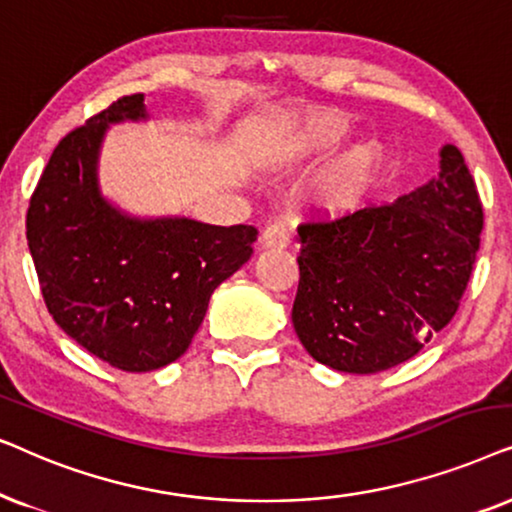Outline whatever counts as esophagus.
I'll return each instance as SVG.
<instances>
[{
	"label": "esophagus",
	"mask_w": 512,
	"mask_h": 512,
	"mask_svg": "<svg viewBox=\"0 0 512 512\" xmlns=\"http://www.w3.org/2000/svg\"><path fill=\"white\" fill-rule=\"evenodd\" d=\"M260 241L264 248H285L290 241V231L283 222H271L269 227H264Z\"/></svg>",
	"instance_id": "esophagus-1"
}]
</instances>
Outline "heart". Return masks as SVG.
Listing matches in <instances>:
<instances>
[{
	"label": "heart",
	"mask_w": 512,
	"mask_h": 512,
	"mask_svg": "<svg viewBox=\"0 0 512 512\" xmlns=\"http://www.w3.org/2000/svg\"><path fill=\"white\" fill-rule=\"evenodd\" d=\"M349 133V119L342 114H320L306 128L304 147L325 149ZM381 166V145L374 140H360L351 145L330 168L320 175L318 194L330 206H351L360 201L374 182Z\"/></svg>",
	"instance_id": "heart-1"
}]
</instances>
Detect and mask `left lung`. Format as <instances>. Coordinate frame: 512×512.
Masks as SVG:
<instances>
[{
    "label": "left lung",
    "instance_id": "left-lung-1",
    "mask_svg": "<svg viewBox=\"0 0 512 512\" xmlns=\"http://www.w3.org/2000/svg\"><path fill=\"white\" fill-rule=\"evenodd\" d=\"M440 156V175L417 192L297 227L292 325L318 363L388 370L454 318L485 217L463 154L445 145Z\"/></svg>",
    "mask_w": 512,
    "mask_h": 512
}]
</instances>
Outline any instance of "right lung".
I'll return each instance as SVG.
<instances>
[{"mask_svg": "<svg viewBox=\"0 0 512 512\" xmlns=\"http://www.w3.org/2000/svg\"><path fill=\"white\" fill-rule=\"evenodd\" d=\"M124 95L53 149L27 208V245L46 309L74 342L124 372L187 351L210 295L252 255L257 229L187 217L133 220L100 196L95 163L107 124L145 119Z\"/></svg>", "mask_w": 512, "mask_h": 512, "instance_id": "1", "label": "right lung"}]
</instances>
